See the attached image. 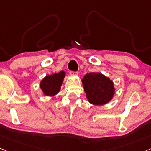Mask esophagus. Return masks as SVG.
Here are the masks:
<instances>
[{
    "label": "esophagus",
    "instance_id": "esophagus-1",
    "mask_svg": "<svg viewBox=\"0 0 151 151\" xmlns=\"http://www.w3.org/2000/svg\"><path fill=\"white\" fill-rule=\"evenodd\" d=\"M69 74L71 75H77L78 74V72H73V71H69Z\"/></svg>",
    "mask_w": 151,
    "mask_h": 151
}]
</instances>
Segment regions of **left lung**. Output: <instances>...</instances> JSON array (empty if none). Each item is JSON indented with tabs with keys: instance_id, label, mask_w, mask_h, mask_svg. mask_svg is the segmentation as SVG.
<instances>
[{
	"instance_id": "1",
	"label": "left lung",
	"mask_w": 151,
	"mask_h": 151,
	"mask_svg": "<svg viewBox=\"0 0 151 151\" xmlns=\"http://www.w3.org/2000/svg\"><path fill=\"white\" fill-rule=\"evenodd\" d=\"M82 84L87 100L94 105L107 103L115 93L112 81L101 73H87L82 79Z\"/></svg>"
}]
</instances>
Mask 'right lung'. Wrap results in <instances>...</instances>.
Listing matches in <instances>:
<instances>
[{
    "mask_svg": "<svg viewBox=\"0 0 151 151\" xmlns=\"http://www.w3.org/2000/svg\"><path fill=\"white\" fill-rule=\"evenodd\" d=\"M65 77L64 71L59 73H55L51 75L46 76L41 82V89L44 94L47 96L55 95L59 92L62 82Z\"/></svg>",
    "mask_w": 151,
    "mask_h": 151,
    "instance_id": "1",
    "label": "right lung"
}]
</instances>
